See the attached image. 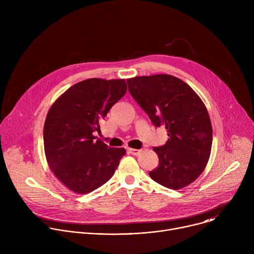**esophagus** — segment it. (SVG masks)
Returning <instances> with one entry per match:
<instances>
[{
	"mask_svg": "<svg viewBox=\"0 0 254 254\" xmlns=\"http://www.w3.org/2000/svg\"><path fill=\"white\" fill-rule=\"evenodd\" d=\"M127 152L133 156H137L140 153V150H136V149H128Z\"/></svg>",
	"mask_w": 254,
	"mask_h": 254,
	"instance_id": "obj_1",
	"label": "esophagus"
}]
</instances>
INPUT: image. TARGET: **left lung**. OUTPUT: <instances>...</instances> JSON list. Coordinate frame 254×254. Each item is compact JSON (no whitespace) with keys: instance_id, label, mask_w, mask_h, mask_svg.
Masks as SVG:
<instances>
[{"instance_id":"1","label":"left lung","mask_w":254,"mask_h":254,"mask_svg":"<svg viewBox=\"0 0 254 254\" xmlns=\"http://www.w3.org/2000/svg\"><path fill=\"white\" fill-rule=\"evenodd\" d=\"M128 91L156 127H165L168 140L154 151L158 167L149 172L155 182L182 189L204 171L211 153L212 126L207 108L183 80L169 74L127 80Z\"/></svg>"}]
</instances>
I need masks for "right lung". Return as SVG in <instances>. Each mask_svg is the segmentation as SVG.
<instances>
[{
  "label": "right lung",
  "instance_id": "obj_1",
  "mask_svg": "<svg viewBox=\"0 0 254 254\" xmlns=\"http://www.w3.org/2000/svg\"><path fill=\"white\" fill-rule=\"evenodd\" d=\"M127 92L125 79L90 78L69 87L52 104L44 129V150L49 168L68 189L90 193L110 180L124 148H110L95 139L99 124Z\"/></svg>",
  "mask_w": 254,
  "mask_h": 254
}]
</instances>
